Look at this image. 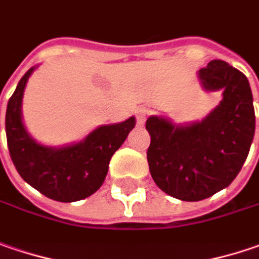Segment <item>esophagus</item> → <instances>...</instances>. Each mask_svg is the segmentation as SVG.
I'll use <instances>...</instances> for the list:
<instances>
[{
	"label": "esophagus",
	"mask_w": 259,
	"mask_h": 259,
	"mask_svg": "<svg viewBox=\"0 0 259 259\" xmlns=\"http://www.w3.org/2000/svg\"><path fill=\"white\" fill-rule=\"evenodd\" d=\"M147 115H149V109H146V108H137L136 110L137 125H143V123L146 122Z\"/></svg>",
	"instance_id": "esophagus-1"
}]
</instances>
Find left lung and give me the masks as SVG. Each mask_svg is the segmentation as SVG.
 Wrapping results in <instances>:
<instances>
[{"label":"left lung","instance_id":"1","mask_svg":"<svg viewBox=\"0 0 259 259\" xmlns=\"http://www.w3.org/2000/svg\"><path fill=\"white\" fill-rule=\"evenodd\" d=\"M205 90H222L223 100L201 122L175 126L150 116L147 150L150 174L167 195L200 201L229 187L238 176L252 144L255 110L246 75L222 59L200 70Z\"/></svg>","mask_w":259,"mask_h":259}]
</instances>
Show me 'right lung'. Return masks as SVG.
Returning <instances> with one entry per match:
<instances>
[{
	"label": "right lung",
	"mask_w": 259,
	"mask_h": 259,
	"mask_svg": "<svg viewBox=\"0 0 259 259\" xmlns=\"http://www.w3.org/2000/svg\"><path fill=\"white\" fill-rule=\"evenodd\" d=\"M32 72L30 68L21 77L7 105L6 134L11 160L20 176L48 198L61 202L84 200L102 187L110 157L136 126V118L99 126L84 141L72 146H40L21 122V99Z\"/></svg>",
	"instance_id": "1"
}]
</instances>
